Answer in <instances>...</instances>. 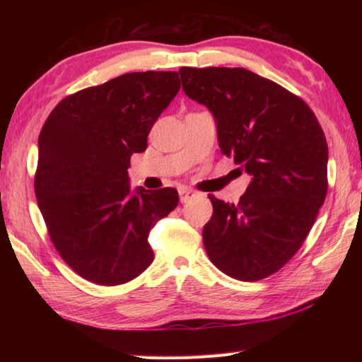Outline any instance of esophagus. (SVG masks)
Segmentation results:
<instances>
[{
  "label": "esophagus",
  "instance_id": "1",
  "mask_svg": "<svg viewBox=\"0 0 362 362\" xmlns=\"http://www.w3.org/2000/svg\"><path fill=\"white\" fill-rule=\"evenodd\" d=\"M194 196H196V193H194L193 189H187V188L179 189V197H180V202H182V204L188 202L189 199H193Z\"/></svg>",
  "mask_w": 362,
  "mask_h": 362
}]
</instances>
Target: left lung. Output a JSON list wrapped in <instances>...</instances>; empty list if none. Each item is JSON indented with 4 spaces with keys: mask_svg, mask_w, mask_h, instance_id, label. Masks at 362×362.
<instances>
[{
    "mask_svg": "<svg viewBox=\"0 0 362 362\" xmlns=\"http://www.w3.org/2000/svg\"><path fill=\"white\" fill-rule=\"evenodd\" d=\"M179 73L185 95L216 119L221 152L252 175L238 204L209 194L206 255L232 279H266L302 247L324 205V130L303 99L245 68L183 66Z\"/></svg>",
    "mask_w": 362,
    "mask_h": 362,
    "instance_id": "8db88e82",
    "label": "left lung"
}]
</instances>
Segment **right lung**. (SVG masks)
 Instances as JSON below:
<instances>
[{
    "mask_svg": "<svg viewBox=\"0 0 362 362\" xmlns=\"http://www.w3.org/2000/svg\"><path fill=\"white\" fill-rule=\"evenodd\" d=\"M179 90L177 71L127 73L66 96L45 121L37 204L54 247L82 279L117 286L151 266L149 232L175 209L179 193H132L127 168Z\"/></svg>",
    "mask_w": 362,
    "mask_h": 362,
    "instance_id": "add662e5",
    "label": "right lung"
}]
</instances>
